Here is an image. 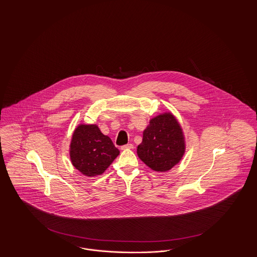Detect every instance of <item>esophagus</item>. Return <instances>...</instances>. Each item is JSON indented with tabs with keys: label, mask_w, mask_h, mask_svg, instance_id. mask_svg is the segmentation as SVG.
Masks as SVG:
<instances>
[{
	"label": "esophagus",
	"mask_w": 257,
	"mask_h": 257,
	"mask_svg": "<svg viewBox=\"0 0 257 257\" xmlns=\"http://www.w3.org/2000/svg\"><path fill=\"white\" fill-rule=\"evenodd\" d=\"M133 147H133L132 144H127V145H125V146H122L121 149H132Z\"/></svg>",
	"instance_id": "esophagus-1"
}]
</instances>
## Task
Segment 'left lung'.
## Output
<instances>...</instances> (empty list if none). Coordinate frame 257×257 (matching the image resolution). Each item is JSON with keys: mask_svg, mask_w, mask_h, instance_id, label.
<instances>
[{"mask_svg": "<svg viewBox=\"0 0 257 257\" xmlns=\"http://www.w3.org/2000/svg\"><path fill=\"white\" fill-rule=\"evenodd\" d=\"M185 143L182 129L171 112L152 118L144 131L137 153L151 170L168 171L182 159Z\"/></svg>", "mask_w": 257, "mask_h": 257, "instance_id": "obj_1", "label": "left lung"}]
</instances>
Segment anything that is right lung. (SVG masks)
<instances>
[{
  "label": "right lung",
  "instance_id": "1",
  "mask_svg": "<svg viewBox=\"0 0 257 257\" xmlns=\"http://www.w3.org/2000/svg\"><path fill=\"white\" fill-rule=\"evenodd\" d=\"M119 154L108 136L95 124H81L74 131L70 144L72 165L86 176H96L106 171Z\"/></svg>",
  "mask_w": 257,
  "mask_h": 257
}]
</instances>
